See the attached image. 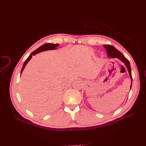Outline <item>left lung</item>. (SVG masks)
Returning a JSON list of instances; mask_svg holds the SVG:
<instances>
[{"label":"left lung","mask_w":146,"mask_h":146,"mask_svg":"<svg viewBox=\"0 0 146 146\" xmlns=\"http://www.w3.org/2000/svg\"><path fill=\"white\" fill-rule=\"evenodd\" d=\"M104 47L106 48L107 54H108V56L111 57V58H118L120 60H121L122 62H123L125 65L126 66L128 71L129 72V74L130 78H131V88H130V89L131 88L132 86V74H131V66H130V64L128 60L124 57V56L122 54L118 51L117 49L115 48L113 46L111 45H104Z\"/></svg>","instance_id":"8db88e82"}]
</instances>
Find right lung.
<instances>
[{
    "instance_id": "add662e5",
    "label": "right lung",
    "mask_w": 146,
    "mask_h": 146,
    "mask_svg": "<svg viewBox=\"0 0 146 146\" xmlns=\"http://www.w3.org/2000/svg\"><path fill=\"white\" fill-rule=\"evenodd\" d=\"M58 44H51V43H47V44H45L42 45H41V47H40L38 48H37L36 50H35L34 52H33L31 54L29 55V56L27 58V59L25 61V62L24 63V64H23V66H22V70H21V74L22 73L23 70H24V68H25V66L27 65V64L28 63V61L30 60V59L32 58V56L33 55H35L37 53H39L41 51H46V50H55L56 49V47L58 46Z\"/></svg>"
}]
</instances>
